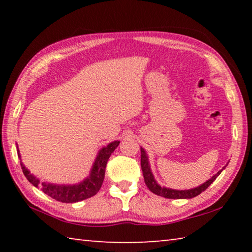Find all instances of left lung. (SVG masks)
Returning <instances> with one entry per match:
<instances>
[{"instance_id": "1", "label": "left lung", "mask_w": 252, "mask_h": 252, "mask_svg": "<svg viewBox=\"0 0 252 252\" xmlns=\"http://www.w3.org/2000/svg\"><path fill=\"white\" fill-rule=\"evenodd\" d=\"M141 169H142L144 182H146L147 187L150 189L151 192L168 199H191V198L197 197V195L203 192V191L216 180L217 177L219 176L224 168L221 169L218 173H216L215 176H213L211 179H209L207 182H204L203 185L190 190H173V189H168V188H162L158 185L150 170V164H149L147 153L142 148H141Z\"/></svg>"}]
</instances>
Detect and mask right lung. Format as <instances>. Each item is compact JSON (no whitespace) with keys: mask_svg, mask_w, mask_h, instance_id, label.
<instances>
[{"mask_svg":"<svg viewBox=\"0 0 252 252\" xmlns=\"http://www.w3.org/2000/svg\"><path fill=\"white\" fill-rule=\"evenodd\" d=\"M120 141L111 142L108 146L102 148L99 155H97L94 164H93L92 171L90 177L85 179L79 185L74 186H58V185H51V183H41L37 179L30 173L29 170L24 167L22 162H21V168L24 176L27 177L28 180L32 183L34 187H40L41 190L43 191L45 194L49 197L53 198L60 202L64 203H73L79 202L85 200L88 198H91L93 195L99 192L100 188L104 180V173H105V167L108 163V160L116 148L119 146ZM18 156L20 158L19 149H18Z\"/></svg>","mask_w":252,"mask_h":252,"instance_id":"obj_1","label":"right lung"}]
</instances>
